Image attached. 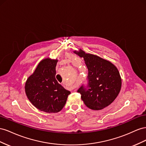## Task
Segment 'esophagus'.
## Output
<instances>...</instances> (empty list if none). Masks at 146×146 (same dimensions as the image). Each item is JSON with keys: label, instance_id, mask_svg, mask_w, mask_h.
Segmentation results:
<instances>
[{"label": "esophagus", "instance_id": "34e87169", "mask_svg": "<svg viewBox=\"0 0 146 146\" xmlns=\"http://www.w3.org/2000/svg\"><path fill=\"white\" fill-rule=\"evenodd\" d=\"M69 88H70V90H74V89H75L76 87H74V86H72V87H70Z\"/></svg>", "mask_w": 146, "mask_h": 146}]
</instances>
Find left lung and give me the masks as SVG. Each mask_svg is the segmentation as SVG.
I'll return each mask as SVG.
<instances>
[{
    "label": "left lung",
    "mask_w": 146,
    "mask_h": 146,
    "mask_svg": "<svg viewBox=\"0 0 146 146\" xmlns=\"http://www.w3.org/2000/svg\"><path fill=\"white\" fill-rule=\"evenodd\" d=\"M73 52L84 58L89 71V89L81 86L78 92L89 109L103 110L114 101L121 89L122 79L118 69L110 61L81 49Z\"/></svg>",
    "instance_id": "1"
}]
</instances>
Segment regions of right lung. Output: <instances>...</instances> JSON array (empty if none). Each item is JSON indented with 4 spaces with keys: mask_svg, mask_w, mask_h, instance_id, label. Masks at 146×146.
<instances>
[{
    "mask_svg": "<svg viewBox=\"0 0 146 146\" xmlns=\"http://www.w3.org/2000/svg\"><path fill=\"white\" fill-rule=\"evenodd\" d=\"M57 62V59L49 57L41 60L25 84V92L29 101L37 109L47 113L60 111L70 94L56 79Z\"/></svg>",
    "mask_w": 146,
    "mask_h": 146,
    "instance_id": "add662e5",
    "label": "right lung"
}]
</instances>
